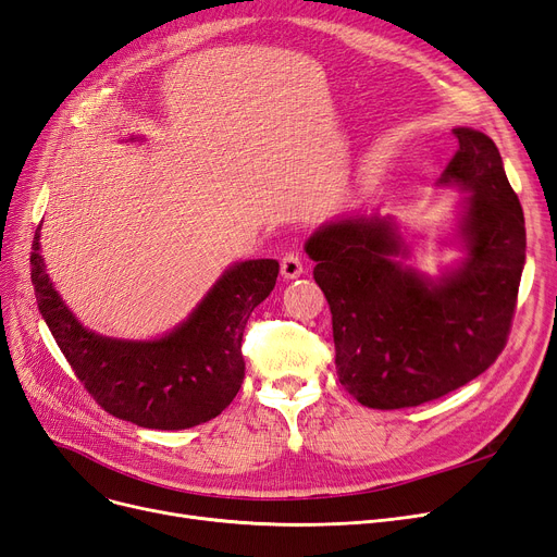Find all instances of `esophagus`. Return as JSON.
Masks as SVG:
<instances>
[{
	"mask_svg": "<svg viewBox=\"0 0 557 557\" xmlns=\"http://www.w3.org/2000/svg\"><path fill=\"white\" fill-rule=\"evenodd\" d=\"M304 274V262L297 253H285L281 258V276L283 278H297Z\"/></svg>",
	"mask_w": 557,
	"mask_h": 557,
	"instance_id": "esophagus-1",
	"label": "esophagus"
}]
</instances>
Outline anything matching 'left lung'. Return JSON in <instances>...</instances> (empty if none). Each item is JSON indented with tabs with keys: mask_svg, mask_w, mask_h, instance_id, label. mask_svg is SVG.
Instances as JSON below:
<instances>
[{
	"mask_svg": "<svg viewBox=\"0 0 557 557\" xmlns=\"http://www.w3.org/2000/svg\"><path fill=\"white\" fill-rule=\"evenodd\" d=\"M441 183L469 191L466 258L436 283L399 264L407 247L391 219L354 216L306 242L331 308L336 372L370 409H405L469 384L507 345L525 262V221L500 152L471 127Z\"/></svg>",
	"mask_w": 557,
	"mask_h": 557,
	"instance_id": "1",
	"label": "left lung"
}]
</instances>
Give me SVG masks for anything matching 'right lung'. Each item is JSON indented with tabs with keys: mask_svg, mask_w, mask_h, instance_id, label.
Wrapping results in <instances>:
<instances>
[{
	"mask_svg": "<svg viewBox=\"0 0 557 557\" xmlns=\"http://www.w3.org/2000/svg\"><path fill=\"white\" fill-rule=\"evenodd\" d=\"M38 231L29 260L38 310L75 376L107 413L148 430H187L233 403L244 382V326L274 290L276 260L231 267L169 336L116 341L86 331L54 293Z\"/></svg>",
	"mask_w": 557,
	"mask_h": 557,
	"instance_id": "add662e5",
	"label": "right lung"
}]
</instances>
